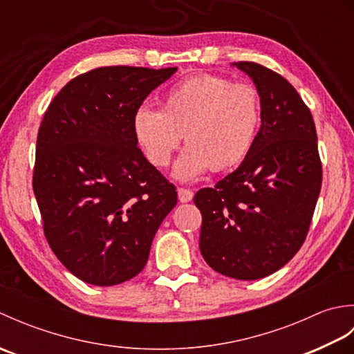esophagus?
<instances>
[{
    "mask_svg": "<svg viewBox=\"0 0 354 354\" xmlns=\"http://www.w3.org/2000/svg\"><path fill=\"white\" fill-rule=\"evenodd\" d=\"M178 199L181 202H190L193 199V192L189 189H178Z\"/></svg>",
    "mask_w": 354,
    "mask_h": 354,
    "instance_id": "34e87169",
    "label": "esophagus"
}]
</instances>
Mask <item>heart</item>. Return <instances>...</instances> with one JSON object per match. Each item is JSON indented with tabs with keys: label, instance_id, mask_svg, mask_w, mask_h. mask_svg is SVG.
<instances>
[{
	"label": "heart",
	"instance_id": "1",
	"mask_svg": "<svg viewBox=\"0 0 354 354\" xmlns=\"http://www.w3.org/2000/svg\"><path fill=\"white\" fill-rule=\"evenodd\" d=\"M260 123L259 89L214 74L179 82L164 94L161 109L140 106L132 118L135 138L155 167H167L184 135L187 149L173 170L179 181L242 162Z\"/></svg>",
	"mask_w": 354,
	"mask_h": 354
}]
</instances>
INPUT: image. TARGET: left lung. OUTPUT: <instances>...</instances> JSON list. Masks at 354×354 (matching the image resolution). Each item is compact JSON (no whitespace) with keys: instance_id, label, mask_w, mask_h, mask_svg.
<instances>
[{"instance_id":"obj_1","label":"left lung","mask_w":354,"mask_h":354,"mask_svg":"<svg viewBox=\"0 0 354 354\" xmlns=\"http://www.w3.org/2000/svg\"><path fill=\"white\" fill-rule=\"evenodd\" d=\"M261 97V126L239 167L194 194L199 248L216 272L259 280L283 268L304 243L321 192L317 129L301 97L280 74L236 62Z\"/></svg>"}]
</instances>
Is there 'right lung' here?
<instances>
[{
	"label": "right lung",
	"instance_id": "right-lung-1",
	"mask_svg": "<svg viewBox=\"0 0 354 354\" xmlns=\"http://www.w3.org/2000/svg\"><path fill=\"white\" fill-rule=\"evenodd\" d=\"M176 68L102 66L74 77L45 111L33 192L44 232L73 275L94 286L131 280L178 193L138 149L132 118Z\"/></svg>",
	"mask_w": 354,
	"mask_h": 354
}]
</instances>
